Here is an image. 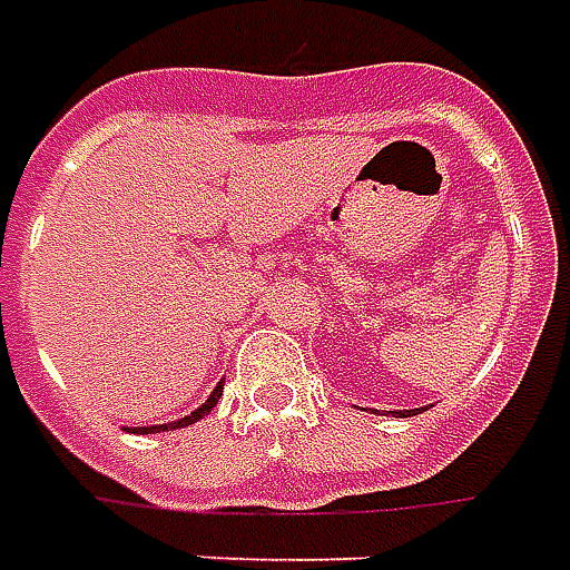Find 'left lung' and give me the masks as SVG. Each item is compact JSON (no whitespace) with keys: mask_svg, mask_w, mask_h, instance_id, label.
I'll list each match as a JSON object with an SVG mask.
<instances>
[{"mask_svg":"<svg viewBox=\"0 0 570 570\" xmlns=\"http://www.w3.org/2000/svg\"><path fill=\"white\" fill-rule=\"evenodd\" d=\"M397 416H403V413H397Z\"/></svg>","mask_w":570,"mask_h":570,"instance_id":"obj_1","label":"left lung"}]
</instances>
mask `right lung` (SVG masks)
Returning a JSON list of instances; mask_svg holds the SVG:
<instances>
[{"label": "right lung", "instance_id": "add662e5", "mask_svg": "<svg viewBox=\"0 0 570 570\" xmlns=\"http://www.w3.org/2000/svg\"><path fill=\"white\" fill-rule=\"evenodd\" d=\"M220 394H224V382L214 387V394H210V397H207V401L202 403V406H198V410H195L191 416H183V420L169 422V425H150V429H135V432L148 435V432H157V429H183V425H191V422H198V420H202V416H207V413H210V410L217 406V401H220Z\"/></svg>", "mask_w": 570, "mask_h": 570}]
</instances>
